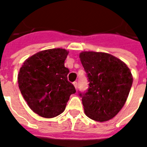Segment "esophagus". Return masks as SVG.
<instances>
[{
    "label": "esophagus",
    "mask_w": 147,
    "mask_h": 147,
    "mask_svg": "<svg viewBox=\"0 0 147 147\" xmlns=\"http://www.w3.org/2000/svg\"><path fill=\"white\" fill-rule=\"evenodd\" d=\"M73 84H74V85L75 88L77 89V88H78V82H77V81H74V82L73 83Z\"/></svg>",
    "instance_id": "34e87169"
}]
</instances>
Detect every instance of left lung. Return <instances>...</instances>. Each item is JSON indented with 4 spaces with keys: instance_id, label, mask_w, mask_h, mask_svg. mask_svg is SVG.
Masks as SVG:
<instances>
[{
    "instance_id": "left-lung-1",
    "label": "left lung",
    "mask_w": 147,
    "mask_h": 147,
    "mask_svg": "<svg viewBox=\"0 0 147 147\" xmlns=\"http://www.w3.org/2000/svg\"><path fill=\"white\" fill-rule=\"evenodd\" d=\"M80 58L88 77V90L79 91L86 115L98 122L115 116L124 106L132 84L129 69L111 54L83 52Z\"/></svg>"
}]
</instances>
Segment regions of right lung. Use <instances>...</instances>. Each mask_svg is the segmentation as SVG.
<instances>
[{
    "instance_id": "1",
    "label": "right lung",
    "mask_w": 147,
    "mask_h": 147,
    "mask_svg": "<svg viewBox=\"0 0 147 147\" xmlns=\"http://www.w3.org/2000/svg\"><path fill=\"white\" fill-rule=\"evenodd\" d=\"M67 55L63 49L41 51L26 59L20 69V91L29 108L40 116L61 114L69 96L76 92L67 80L69 69L64 67Z\"/></svg>"
}]
</instances>
